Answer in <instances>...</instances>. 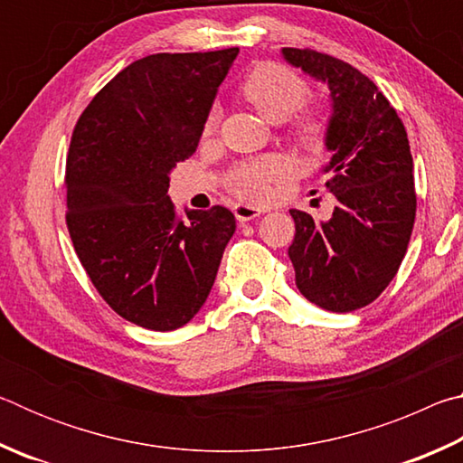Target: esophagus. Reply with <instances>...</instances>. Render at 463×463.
Masks as SVG:
<instances>
[{"label":"esophagus","instance_id":"34e87169","mask_svg":"<svg viewBox=\"0 0 463 463\" xmlns=\"http://www.w3.org/2000/svg\"><path fill=\"white\" fill-rule=\"evenodd\" d=\"M263 210L261 208H255V206H247V203H239L237 208H234V216H237L239 222H249V221H255V218L261 216Z\"/></svg>","mask_w":463,"mask_h":463}]
</instances>
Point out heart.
I'll use <instances>...</instances> for the list:
<instances>
[{
  "label": "heart",
  "mask_w": 463,
  "mask_h": 463,
  "mask_svg": "<svg viewBox=\"0 0 463 463\" xmlns=\"http://www.w3.org/2000/svg\"><path fill=\"white\" fill-rule=\"evenodd\" d=\"M242 96L260 112L265 120L271 124H281L292 118V116L302 108L304 99L308 96V85L300 75L289 71L284 65L278 62H263L255 67L247 75L242 83ZM216 112L208 116L206 120V135L216 127ZM326 135V124L323 116L310 112L302 118L296 120L294 137L298 145L317 151L323 145ZM284 163L276 156H261L247 163H241L239 167L232 169L229 177L231 190L242 200L261 202L269 195L271 185L279 182L284 175Z\"/></svg>",
  "instance_id": "obj_1"
}]
</instances>
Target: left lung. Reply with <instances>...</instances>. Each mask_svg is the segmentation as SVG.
Listing matches in <instances>:
<instances>
[{
  "mask_svg": "<svg viewBox=\"0 0 463 463\" xmlns=\"http://www.w3.org/2000/svg\"><path fill=\"white\" fill-rule=\"evenodd\" d=\"M281 57L325 83L331 101L323 174L336 206L320 222L289 210L296 286L320 308L354 312L386 289L409 247L417 213L409 137L383 93L349 62L310 49H281Z\"/></svg>",
  "mask_w": 463,
  "mask_h": 463,
  "instance_id": "obj_1",
  "label": "left lung"
}]
</instances>
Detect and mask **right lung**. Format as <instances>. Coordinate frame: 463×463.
<instances>
[{
    "label": "right lung",
    "instance_id": "obj_1",
    "mask_svg": "<svg viewBox=\"0 0 463 463\" xmlns=\"http://www.w3.org/2000/svg\"><path fill=\"white\" fill-rule=\"evenodd\" d=\"M239 49L159 52L101 88L73 130L67 229L99 296L151 331L198 315L237 229L222 206L177 218L169 175L198 148Z\"/></svg>",
    "mask_w": 463,
    "mask_h": 463
}]
</instances>
